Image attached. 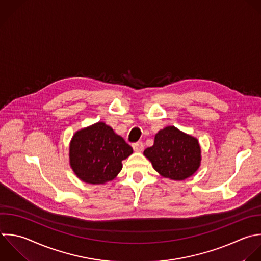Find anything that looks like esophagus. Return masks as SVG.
<instances>
[{
  "label": "esophagus",
  "mask_w": 261,
  "mask_h": 261,
  "mask_svg": "<svg viewBox=\"0 0 261 261\" xmlns=\"http://www.w3.org/2000/svg\"><path fill=\"white\" fill-rule=\"evenodd\" d=\"M133 148H134V151H136V152H142L144 150V144L142 142L134 143Z\"/></svg>",
  "instance_id": "1"
}]
</instances>
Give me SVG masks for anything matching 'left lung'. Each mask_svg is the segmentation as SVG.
I'll return each mask as SVG.
<instances>
[{
    "mask_svg": "<svg viewBox=\"0 0 261 261\" xmlns=\"http://www.w3.org/2000/svg\"><path fill=\"white\" fill-rule=\"evenodd\" d=\"M201 150L197 139L186 135L174 126L159 130L154 145L144 151L154 169L162 176L181 180L199 168Z\"/></svg>",
    "mask_w": 261,
    "mask_h": 261,
    "instance_id": "8db88e82",
    "label": "left lung"
}]
</instances>
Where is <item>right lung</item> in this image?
<instances>
[{"label":"right lung","instance_id":"right-lung-1","mask_svg":"<svg viewBox=\"0 0 261 261\" xmlns=\"http://www.w3.org/2000/svg\"><path fill=\"white\" fill-rule=\"evenodd\" d=\"M133 148L104 122L81 129L69 147L70 165L82 180L99 185L112 180Z\"/></svg>","mask_w":261,"mask_h":261}]
</instances>
